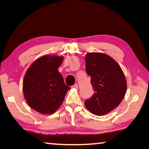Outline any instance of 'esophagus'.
<instances>
[{"mask_svg":"<svg viewBox=\"0 0 149 149\" xmlns=\"http://www.w3.org/2000/svg\"><path fill=\"white\" fill-rule=\"evenodd\" d=\"M72 88H78V84H74V86H72Z\"/></svg>","mask_w":149,"mask_h":149,"instance_id":"34e87169","label":"esophagus"}]
</instances>
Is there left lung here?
Listing matches in <instances>:
<instances>
[{"label": "left lung", "mask_w": 149, "mask_h": 149, "mask_svg": "<svg viewBox=\"0 0 149 149\" xmlns=\"http://www.w3.org/2000/svg\"><path fill=\"white\" fill-rule=\"evenodd\" d=\"M86 70L91 77L94 94L85 102L91 113L102 116L115 109L126 94L127 84L119 64L102 53H87Z\"/></svg>", "instance_id": "left-lung-1"}]
</instances>
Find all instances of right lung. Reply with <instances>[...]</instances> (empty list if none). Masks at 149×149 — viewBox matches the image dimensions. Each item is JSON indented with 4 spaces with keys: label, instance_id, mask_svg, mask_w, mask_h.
<instances>
[{
    "label": "right lung",
    "instance_id": "add662e5",
    "mask_svg": "<svg viewBox=\"0 0 149 149\" xmlns=\"http://www.w3.org/2000/svg\"><path fill=\"white\" fill-rule=\"evenodd\" d=\"M63 60V56L45 55L26 70L23 82L24 97L28 105L37 112L43 114L56 112L70 89L58 71Z\"/></svg>",
    "mask_w": 149,
    "mask_h": 149
}]
</instances>
